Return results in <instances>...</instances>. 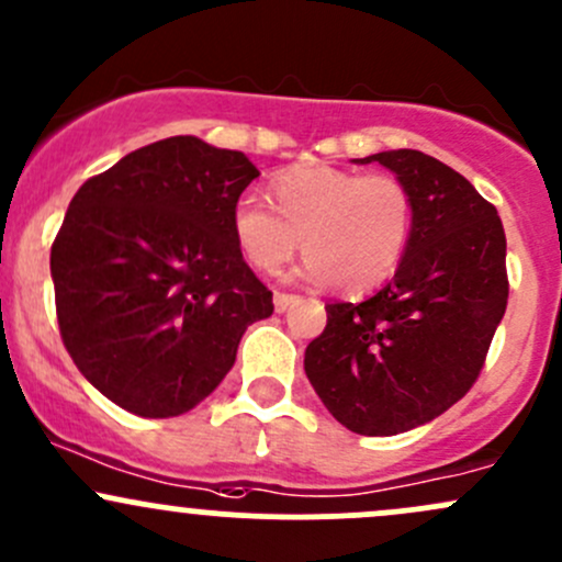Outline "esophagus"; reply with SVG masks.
<instances>
[{"instance_id": "obj_1", "label": "esophagus", "mask_w": 562, "mask_h": 562, "mask_svg": "<svg viewBox=\"0 0 562 562\" xmlns=\"http://www.w3.org/2000/svg\"><path fill=\"white\" fill-rule=\"evenodd\" d=\"M300 300H303V297H297V294H283V292H276V297H273L276 313H286L289 307H292V305H297Z\"/></svg>"}]
</instances>
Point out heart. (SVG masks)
I'll use <instances>...</instances> for the list:
<instances>
[{
	"label": "heart",
	"mask_w": 562,
	"mask_h": 562,
	"mask_svg": "<svg viewBox=\"0 0 562 562\" xmlns=\"http://www.w3.org/2000/svg\"><path fill=\"white\" fill-rule=\"evenodd\" d=\"M273 207L244 198L231 231L246 262L279 270L303 240L300 279L367 292L400 268L413 235V195L394 177H364L348 168L307 162L270 182Z\"/></svg>",
	"instance_id": "1"
}]
</instances>
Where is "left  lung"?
I'll list each match as a JSON object with an SVG mask.
<instances>
[{
  "instance_id": "1",
  "label": "left lung",
  "mask_w": 562,
  "mask_h": 562,
  "mask_svg": "<svg viewBox=\"0 0 562 562\" xmlns=\"http://www.w3.org/2000/svg\"><path fill=\"white\" fill-rule=\"evenodd\" d=\"M353 162L389 168L413 195V235L394 279L361 303H327L305 375L348 431L391 437L452 407L480 375L509 297L496 206L418 149Z\"/></svg>"
}]
</instances>
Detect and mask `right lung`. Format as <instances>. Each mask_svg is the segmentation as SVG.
Here are the masks:
<instances>
[{
	"label": "right lung",
	"instance_id": "1",
	"mask_svg": "<svg viewBox=\"0 0 562 562\" xmlns=\"http://www.w3.org/2000/svg\"><path fill=\"white\" fill-rule=\"evenodd\" d=\"M259 177L235 149L171 136L125 155L71 198L50 251L56 313L77 370L142 418H173L233 370L273 313L231 231Z\"/></svg>",
	"mask_w": 562,
	"mask_h": 562
}]
</instances>
